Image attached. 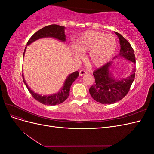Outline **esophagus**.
Here are the masks:
<instances>
[{"mask_svg":"<svg viewBox=\"0 0 154 154\" xmlns=\"http://www.w3.org/2000/svg\"><path fill=\"white\" fill-rule=\"evenodd\" d=\"M87 72L85 71H83V70H80V71H79V74H80V76H83L86 74Z\"/></svg>","mask_w":154,"mask_h":154,"instance_id":"esophagus-1","label":"esophagus"}]
</instances>
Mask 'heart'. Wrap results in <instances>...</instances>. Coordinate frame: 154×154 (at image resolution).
I'll return each instance as SVG.
<instances>
[{"mask_svg":"<svg viewBox=\"0 0 154 154\" xmlns=\"http://www.w3.org/2000/svg\"><path fill=\"white\" fill-rule=\"evenodd\" d=\"M116 49L115 37L96 31H85L78 37L72 48L74 57L80 58L82 53L88 52L87 60L93 66H103L112 57Z\"/></svg>","mask_w":154,"mask_h":154,"instance_id":"1","label":"heart"}]
</instances>
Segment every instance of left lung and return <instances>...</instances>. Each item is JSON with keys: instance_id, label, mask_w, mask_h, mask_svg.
<instances>
[{"instance_id": "obj_1", "label": "left lung", "mask_w": 154, "mask_h": 154, "mask_svg": "<svg viewBox=\"0 0 154 154\" xmlns=\"http://www.w3.org/2000/svg\"><path fill=\"white\" fill-rule=\"evenodd\" d=\"M120 51L118 56L114 58H122L136 64L134 51L131 45L124 37L117 32ZM113 62L106 63L103 66L97 69L93 72L95 78V83L89 88V92L92 98L102 104H112L122 99L127 94L135 78L136 69L134 66L128 76L122 78H116L112 71Z\"/></svg>"}]
</instances>
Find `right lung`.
Masks as SVG:
<instances>
[{
	"instance_id": "right-lung-1",
	"label": "right lung",
	"mask_w": 154,
	"mask_h": 154,
	"mask_svg": "<svg viewBox=\"0 0 154 154\" xmlns=\"http://www.w3.org/2000/svg\"><path fill=\"white\" fill-rule=\"evenodd\" d=\"M65 29H66L65 27L56 24L45 26L43 27V28L40 29L39 31L36 32L31 37L30 39L27 42V46L30 45L31 43H32L33 42L37 40L44 38H53L64 42H66V36L65 35ZM26 48L27 47L25 48L23 57H24ZM78 76L79 72L78 71L70 74L66 79V80H65L63 87L60 88L58 92L50 95L42 96L41 94H37L36 92H35L33 91L31 89V88L27 85L26 80H24V74H22L23 81H24V84L26 85L27 89H28L32 97L37 101L40 102V103L47 105H55L63 103V102L68 97L69 95V91L70 88H71V86L72 84V83L76 80Z\"/></svg>"
}]
</instances>
